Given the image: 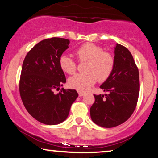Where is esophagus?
<instances>
[{
  "instance_id": "esophagus-1",
  "label": "esophagus",
  "mask_w": 158,
  "mask_h": 158,
  "mask_svg": "<svg viewBox=\"0 0 158 158\" xmlns=\"http://www.w3.org/2000/svg\"><path fill=\"white\" fill-rule=\"evenodd\" d=\"M78 94H79V97H82L84 94V92H80V91H79Z\"/></svg>"
}]
</instances>
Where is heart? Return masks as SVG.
<instances>
[{
	"label": "heart",
	"mask_w": 158,
	"mask_h": 158,
	"mask_svg": "<svg viewBox=\"0 0 158 158\" xmlns=\"http://www.w3.org/2000/svg\"><path fill=\"white\" fill-rule=\"evenodd\" d=\"M80 62L87 61L85 66V74H79L71 77L69 85L73 89L85 92L89 89L98 79L105 81L111 76L114 68V57L111 53L103 51L100 46L93 43H86L75 52ZM59 63L62 71L68 74H74L77 65L75 60L69 55L62 54Z\"/></svg>",
	"instance_id": "1"
}]
</instances>
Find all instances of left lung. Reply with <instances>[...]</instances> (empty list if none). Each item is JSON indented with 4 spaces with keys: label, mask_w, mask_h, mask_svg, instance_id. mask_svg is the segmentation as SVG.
Listing matches in <instances>:
<instances>
[{
    "label": "left lung",
    "mask_w": 158,
    "mask_h": 158,
    "mask_svg": "<svg viewBox=\"0 0 158 158\" xmlns=\"http://www.w3.org/2000/svg\"><path fill=\"white\" fill-rule=\"evenodd\" d=\"M114 60L113 72L100 86L108 94H94L95 101L90 108L92 121L106 128L118 126L130 118L139 92L138 68L130 51L117 44Z\"/></svg>",
    "instance_id": "8db88e82"
}]
</instances>
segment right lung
Returning <instances> with one entry per match:
<instances>
[{"label": "right lung", "instance_id": "right-lung-1", "mask_svg": "<svg viewBox=\"0 0 158 158\" xmlns=\"http://www.w3.org/2000/svg\"><path fill=\"white\" fill-rule=\"evenodd\" d=\"M69 41L62 38L46 39L33 47L24 59L19 81V92L28 112L40 123L54 125L67 118L78 97L75 89L54 94L66 82L59 60L69 48Z\"/></svg>", "mask_w": 158, "mask_h": 158}]
</instances>
